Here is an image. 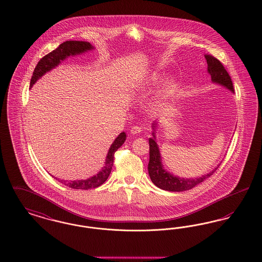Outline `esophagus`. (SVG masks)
<instances>
[{"label": "esophagus", "mask_w": 262, "mask_h": 262, "mask_svg": "<svg viewBox=\"0 0 262 262\" xmlns=\"http://www.w3.org/2000/svg\"><path fill=\"white\" fill-rule=\"evenodd\" d=\"M141 133V127H139V126H137V125H135V126H133L132 128H130V134L132 135H138V134H140Z\"/></svg>", "instance_id": "esophagus-1"}]
</instances>
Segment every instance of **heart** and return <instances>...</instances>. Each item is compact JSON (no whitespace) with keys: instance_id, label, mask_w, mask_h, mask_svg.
Masks as SVG:
<instances>
[{"instance_id":"obj_1","label":"heart","mask_w":262,"mask_h":262,"mask_svg":"<svg viewBox=\"0 0 262 262\" xmlns=\"http://www.w3.org/2000/svg\"><path fill=\"white\" fill-rule=\"evenodd\" d=\"M160 80H161V75L154 72L150 74L146 79H144V81L137 88V91L138 92L147 91V89L158 84ZM176 91H177V82L174 79L170 78L166 80L156 95V99H155L156 105H162L168 100L171 99L174 96Z\"/></svg>"}]
</instances>
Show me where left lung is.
Masks as SVG:
<instances>
[{"label":"left lung","mask_w":262,"mask_h":262,"mask_svg":"<svg viewBox=\"0 0 262 262\" xmlns=\"http://www.w3.org/2000/svg\"><path fill=\"white\" fill-rule=\"evenodd\" d=\"M205 59L207 62V72L211 76V81L213 83L222 85L229 89L234 93L233 82L225 70L224 66L220 62L219 60L214 58L210 55H205ZM158 125V122H153L152 124V137L149 138V163H148V174L152 183L159 188L169 191H185L188 190L192 187L200 185L204 180L209 178L214 172L217 170L219 165L214 168L212 171L206 174H203L199 178L190 179V178H181L177 177L164 168L162 164V158L159 151L158 144L156 142V127Z\"/></svg>","instance_id":"obj_1"}]
</instances>
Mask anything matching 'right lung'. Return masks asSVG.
I'll return each instance as SVG.
<instances>
[{"label":"right lung","mask_w":262,"mask_h":262,"mask_svg":"<svg viewBox=\"0 0 262 262\" xmlns=\"http://www.w3.org/2000/svg\"><path fill=\"white\" fill-rule=\"evenodd\" d=\"M93 49L94 47L89 42H85V41L70 40V41L63 42L56 50L52 51L38 62L30 80V88L33 86V84H35V82L40 77H42L46 73L50 72L51 70L58 67L61 62L66 60L68 57L80 55ZM125 138H126V135L125 132L121 133L118 137H116V139L114 140V142L108 150L104 167L93 177H90L86 180H76V181H64V180H59L57 178L55 179L63 184L64 186H68L75 189H89V188L99 187L103 183H105V181L108 179L109 174L111 173L113 163H114V154L124 144Z\"/></svg>","instance_id":"obj_1"}]
</instances>
